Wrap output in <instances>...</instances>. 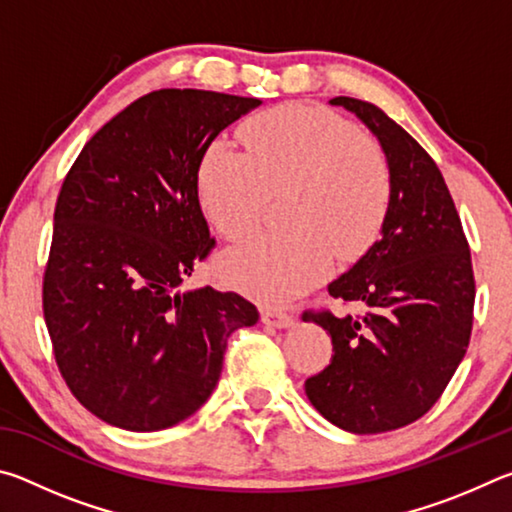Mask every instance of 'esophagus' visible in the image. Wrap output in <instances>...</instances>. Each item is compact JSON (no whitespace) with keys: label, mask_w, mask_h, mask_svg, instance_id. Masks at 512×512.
Segmentation results:
<instances>
[{"label":"esophagus","mask_w":512,"mask_h":512,"mask_svg":"<svg viewBox=\"0 0 512 512\" xmlns=\"http://www.w3.org/2000/svg\"><path fill=\"white\" fill-rule=\"evenodd\" d=\"M262 323L268 327L284 329V327H291L296 320H293L291 314H284L280 309H262Z\"/></svg>","instance_id":"34e87169"}]
</instances>
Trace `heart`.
I'll return each mask as SVG.
<instances>
[{
  "label": "heart",
  "mask_w": 512,
  "mask_h": 512,
  "mask_svg": "<svg viewBox=\"0 0 512 512\" xmlns=\"http://www.w3.org/2000/svg\"><path fill=\"white\" fill-rule=\"evenodd\" d=\"M246 155L221 140L196 173L198 203L221 237L239 241L262 221L268 196L287 192V232L259 235L219 262L225 282L280 305L316 287L334 253L359 259L375 244L391 205V169L370 137L336 112L287 103L239 128Z\"/></svg>",
  "instance_id": "heart-1"
}]
</instances>
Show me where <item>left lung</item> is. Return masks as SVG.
<instances>
[{"label": "left lung", "mask_w": 512, "mask_h": 512, "mask_svg": "<svg viewBox=\"0 0 512 512\" xmlns=\"http://www.w3.org/2000/svg\"><path fill=\"white\" fill-rule=\"evenodd\" d=\"M377 137L391 169L381 239L329 284L363 316L305 311L332 336V361L305 381L314 409L352 433L422 418L463 361L474 320V271L461 216L431 155L375 103L336 97Z\"/></svg>", "instance_id": "8db88e82"}]
</instances>
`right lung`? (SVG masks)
<instances>
[{
  "instance_id": "obj_1",
  "label": "right lung",
  "mask_w": 512,
  "mask_h": 512,
  "mask_svg": "<svg viewBox=\"0 0 512 512\" xmlns=\"http://www.w3.org/2000/svg\"><path fill=\"white\" fill-rule=\"evenodd\" d=\"M259 99L207 90L144 94L92 135L65 176L42 311L69 391L103 422L160 431L196 413L228 336L257 307L212 287L180 291L214 248L198 164Z\"/></svg>"
}]
</instances>
